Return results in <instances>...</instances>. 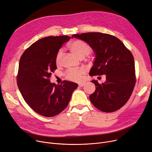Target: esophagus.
Masks as SVG:
<instances>
[{
    "label": "esophagus",
    "instance_id": "34e87169",
    "mask_svg": "<svg viewBox=\"0 0 152 152\" xmlns=\"http://www.w3.org/2000/svg\"><path fill=\"white\" fill-rule=\"evenodd\" d=\"M84 84H85V83H81L79 84V86H80V87H83V86H84Z\"/></svg>",
    "mask_w": 152,
    "mask_h": 152
}]
</instances>
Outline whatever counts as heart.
Instances as JSON below:
<instances>
[{"instance_id":"obj_1","label":"heart","mask_w":152,"mask_h":152,"mask_svg":"<svg viewBox=\"0 0 152 152\" xmlns=\"http://www.w3.org/2000/svg\"><path fill=\"white\" fill-rule=\"evenodd\" d=\"M71 51L77 56L79 58L83 59L89 55L92 52L91 46L84 41L76 39L69 45ZM63 55V50L60 49L56 53L55 57V63L57 65L60 64L61 58ZM84 69H80L77 70H69L65 73V77L67 80L72 81L78 82L82 80L84 74Z\"/></svg>"}]
</instances>
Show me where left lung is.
Wrapping results in <instances>:
<instances>
[{"label": "left lung", "mask_w": 152, "mask_h": 152, "mask_svg": "<svg viewBox=\"0 0 152 152\" xmlns=\"http://www.w3.org/2000/svg\"><path fill=\"white\" fill-rule=\"evenodd\" d=\"M87 42L94 50L96 59L89 75L106 76V81L96 86L89 96L94 106L105 113H113L127 103L136 83L134 56L130 51L115 36L100 32L72 35Z\"/></svg>", "instance_id": "1"}]
</instances>
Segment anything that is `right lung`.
Here are the masks:
<instances>
[{
    "instance_id": "obj_1",
    "label": "right lung",
    "mask_w": 152,
    "mask_h": 152,
    "mask_svg": "<svg viewBox=\"0 0 152 152\" xmlns=\"http://www.w3.org/2000/svg\"><path fill=\"white\" fill-rule=\"evenodd\" d=\"M69 36L47 37L33 43L20 59L17 76L18 88L25 101L37 113L53 117L67 107L78 84L63 81L51 83L50 77L56 69L55 57Z\"/></svg>"
}]
</instances>
